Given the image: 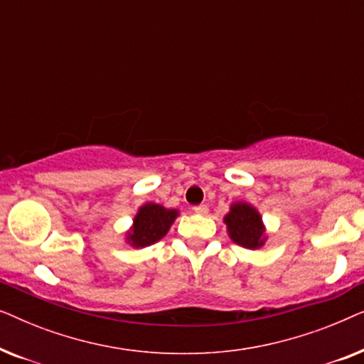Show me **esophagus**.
<instances>
[{
  "label": "esophagus",
  "mask_w": 364,
  "mask_h": 364,
  "mask_svg": "<svg viewBox=\"0 0 364 364\" xmlns=\"http://www.w3.org/2000/svg\"><path fill=\"white\" fill-rule=\"evenodd\" d=\"M193 212L198 213V215H207V213H208V207L203 205V203H202V205H196V207H193Z\"/></svg>",
  "instance_id": "34e87169"
}]
</instances>
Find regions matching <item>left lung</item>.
Here are the masks:
<instances>
[{
    "instance_id": "8db88e82",
    "label": "left lung",
    "mask_w": 364,
    "mask_h": 364,
    "mask_svg": "<svg viewBox=\"0 0 364 364\" xmlns=\"http://www.w3.org/2000/svg\"><path fill=\"white\" fill-rule=\"evenodd\" d=\"M230 238L245 248H258L263 245L262 218L255 208L247 203H235L225 217Z\"/></svg>"
}]
</instances>
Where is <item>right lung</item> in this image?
Listing matches in <instances>:
<instances>
[{
  "label": "right lung",
  "mask_w": 364,
  "mask_h": 364,
  "mask_svg": "<svg viewBox=\"0 0 364 364\" xmlns=\"http://www.w3.org/2000/svg\"><path fill=\"white\" fill-rule=\"evenodd\" d=\"M177 210H167L157 203H146L134 218L132 232L129 240L134 247H147L166 235L168 227L176 220Z\"/></svg>",
  "instance_id": "obj_1"
}]
</instances>
